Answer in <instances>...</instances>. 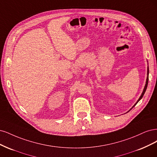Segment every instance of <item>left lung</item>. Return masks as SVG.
<instances>
[{
	"instance_id": "left-lung-1",
	"label": "left lung",
	"mask_w": 157,
	"mask_h": 157,
	"mask_svg": "<svg viewBox=\"0 0 157 157\" xmlns=\"http://www.w3.org/2000/svg\"><path fill=\"white\" fill-rule=\"evenodd\" d=\"M148 80H149V67L147 68V79H146V83H145V87H144V90H143V92H142V93H141V95L140 96V97L139 98V99L138 100V101H137V102H136V103L133 105V107L132 108H133L134 107V106L136 105V104H137V103L139 102V101L141 99V98H142V97H143V96H144V94H145V90H146V89H147V85H148ZM132 108H131L130 109H132ZM129 110V111H130ZM129 111H128V112H129Z\"/></svg>"
}]
</instances>
